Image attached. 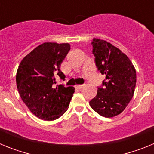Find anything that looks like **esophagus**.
Returning a JSON list of instances; mask_svg holds the SVG:
<instances>
[{"instance_id": "esophagus-1", "label": "esophagus", "mask_w": 154, "mask_h": 154, "mask_svg": "<svg viewBox=\"0 0 154 154\" xmlns=\"http://www.w3.org/2000/svg\"><path fill=\"white\" fill-rule=\"evenodd\" d=\"M83 86H84L83 85H76L75 88L77 89H79V90H81V89L83 88Z\"/></svg>"}]
</instances>
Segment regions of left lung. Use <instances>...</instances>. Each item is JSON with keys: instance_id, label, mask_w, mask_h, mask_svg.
I'll list each match as a JSON object with an SVG mask.
<instances>
[{"instance_id": "1", "label": "left lung", "mask_w": 154, "mask_h": 154, "mask_svg": "<svg viewBox=\"0 0 154 154\" xmlns=\"http://www.w3.org/2000/svg\"><path fill=\"white\" fill-rule=\"evenodd\" d=\"M91 45L96 68L106 79L89 104L99 115L113 117L123 112L133 98L136 70L129 58L112 44L94 38Z\"/></svg>"}]
</instances>
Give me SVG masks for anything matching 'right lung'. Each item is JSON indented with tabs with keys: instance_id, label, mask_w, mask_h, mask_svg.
Returning a JSON list of instances; mask_svg holds the SVG:
<instances>
[{
	"instance_id": "1",
	"label": "right lung",
	"mask_w": 154,
	"mask_h": 154,
	"mask_svg": "<svg viewBox=\"0 0 154 154\" xmlns=\"http://www.w3.org/2000/svg\"><path fill=\"white\" fill-rule=\"evenodd\" d=\"M69 50L68 43L46 42L35 48L19 65L17 90L30 111L39 119L55 120L69 108L75 88L54 85L57 77L65 80L60 66Z\"/></svg>"
}]
</instances>
